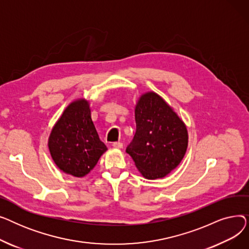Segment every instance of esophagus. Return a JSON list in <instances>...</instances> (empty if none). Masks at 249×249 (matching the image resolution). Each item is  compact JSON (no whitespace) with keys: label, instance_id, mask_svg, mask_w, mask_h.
Masks as SVG:
<instances>
[{"label":"esophagus","instance_id":"1","mask_svg":"<svg viewBox=\"0 0 249 249\" xmlns=\"http://www.w3.org/2000/svg\"><path fill=\"white\" fill-rule=\"evenodd\" d=\"M112 146L115 147V148H122L123 147V143L122 142H113L112 143Z\"/></svg>","mask_w":249,"mask_h":249}]
</instances>
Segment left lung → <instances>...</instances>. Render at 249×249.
I'll use <instances>...</instances> for the list:
<instances>
[{
	"label": "left lung",
	"mask_w": 249,
	"mask_h": 249,
	"mask_svg": "<svg viewBox=\"0 0 249 249\" xmlns=\"http://www.w3.org/2000/svg\"><path fill=\"white\" fill-rule=\"evenodd\" d=\"M135 122L136 132L126 152L144 178H164L184 159L188 147L186 125L153 91L139 99Z\"/></svg>",
	"instance_id": "1"
}]
</instances>
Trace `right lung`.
Listing matches in <instances>:
<instances>
[{"mask_svg":"<svg viewBox=\"0 0 249 249\" xmlns=\"http://www.w3.org/2000/svg\"><path fill=\"white\" fill-rule=\"evenodd\" d=\"M48 147L64 173L82 178L95 167L107 146L100 140L87 101L77 100L64 110L52 129Z\"/></svg>","mask_w":249,"mask_h":249,"instance_id":"right-lung-1","label":"right lung"}]
</instances>
